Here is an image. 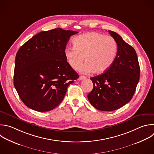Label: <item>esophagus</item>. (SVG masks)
Here are the masks:
<instances>
[{
	"label": "esophagus",
	"instance_id": "1",
	"mask_svg": "<svg viewBox=\"0 0 154 154\" xmlns=\"http://www.w3.org/2000/svg\"><path fill=\"white\" fill-rule=\"evenodd\" d=\"M86 79V77H85V76H80V77H79L78 80H83V79Z\"/></svg>",
	"mask_w": 154,
	"mask_h": 154
}]
</instances>
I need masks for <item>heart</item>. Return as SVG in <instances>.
<instances>
[{
  "instance_id": "obj_1",
  "label": "heart",
  "mask_w": 154,
  "mask_h": 154,
  "mask_svg": "<svg viewBox=\"0 0 154 154\" xmlns=\"http://www.w3.org/2000/svg\"><path fill=\"white\" fill-rule=\"evenodd\" d=\"M73 47L64 51L69 65L74 70L82 66L85 58L86 65L82 72L102 74L107 71L114 63L118 53V45L111 36L97 32H87L75 37Z\"/></svg>"
}]
</instances>
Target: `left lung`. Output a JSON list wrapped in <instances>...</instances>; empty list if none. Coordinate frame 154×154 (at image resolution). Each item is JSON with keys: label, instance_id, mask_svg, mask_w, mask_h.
Returning a JSON list of instances; mask_svg holds the SVG:
<instances>
[{"label": "left lung", "instance_id": "8db88e82", "mask_svg": "<svg viewBox=\"0 0 154 154\" xmlns=\"http://www.w3.org/2000/svg\"><path fill=\"white\" fill-rule=\"evenodd\" d=\"M109 32L118 45L117 57L107 71L90 78L94 87L88 95L90 103L102 111H112L129 103L135 92L140 74L134 48L116 32Z\"/></svg>", "mask_w": 154, "mask_h": 154}]
</instances>
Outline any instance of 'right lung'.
Masks as SVG:
<instances>
[{
	"mask_svg": "<svg viewBox=\"0 0 154 154\" xmlns=\"http://www.w3.org/2000/svg\"><path fill=\"white\" fill-rule=\"evenodd\" d=\"M77 31L55 28L42 31L17 51L14 85L23 103L38 112L56 108L68 86L79 78L64 54L67 43Z\"/></svg>",
	"mask_w": 154,
	"mask_h": 154,
	"instance_id": "1",
	"label": "right lung"
}]
</instances>
